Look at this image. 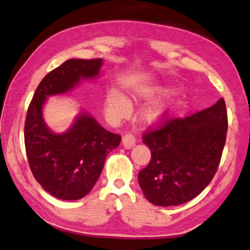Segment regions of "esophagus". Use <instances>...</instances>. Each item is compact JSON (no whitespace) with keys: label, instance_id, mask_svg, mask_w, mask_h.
<instances>
[{"label":"esophagus","instance_id":"34e87169","mask_svg":"<svg viewBox=\"0 0 250 250\" xmlns=\"http://www.w3.org/2000/svg\"><path fill=\"white\" fill-rule=\"evenodd\" d=\"M134 144H136V138H134L132 133H126L125 134L124 138H122V145H124L125 149L132 148Z\"/></svg>","mask_w":250,"mask_h":250}]
</instances>
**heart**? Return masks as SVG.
<instances>
[{"instance_id": "b5f03b06", "label": "heart", "mask_w": 250, "mask_h": 250, "mask_svg": "<svg viewBox=\"0 0 250 250\" xmlns=\"http://www.w3.org/2000/svg\"><path fill=\"white\" fill-rule=\"evenodd\" d=\"M175 92L173 89H146L140 96L146 99H153L169 96ZM136 99V98H134ZM105 106L106 112L109 116L118 120L128 117L131 112V105L129 101L122 96L117 90H110L105 97ZM186 106V100L184 98H179L175 101L169 102V104H159L149 106L148 109L142 113V119L148 125H159L161 122L167 120V119L176 116Z\"/></svg>"}]
</instances>
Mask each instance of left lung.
<instances>
[{
    "label": "left lung",
    "instance_id": "1",
    "mask_svg": "<svg viewBox=\"0 0 250 250\" xmlns=\"http://www.w3.org/2000/svg\"><path fill=\"white\" fill-rule=\"evenodd\" d=\"M228 117L224 98L210 108L171 117L146 130L151 160L138 175L144 195L156 206H178L197 197L219 167Z\"/></svg>",
    "mask_w": 250,
    "mask_h": 250
}]
</instances>
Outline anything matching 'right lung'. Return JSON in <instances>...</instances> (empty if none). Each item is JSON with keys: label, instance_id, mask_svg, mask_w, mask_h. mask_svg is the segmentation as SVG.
<instances>
[{"label": "right lung", "instance_id": "add662e5", "mask_svg": "<svg viewBox=\"0 0 250 250\" xmlns=\"http://www.w3.org/2000/svg\"><path fill=\"white\" fill-rule=\"evenodd\" d=\"M101 65V59L62 63L42 79L27 109L24 144L31 171L42 188L59 199L78 200L88 195L121 136L106 131L88 114H80L65 133H53L43 121L42 106L47 96L65 93L81 79L96 78Z\"/></svg>", "mask_w": 250, "mask_h": 250}]
</instances>
